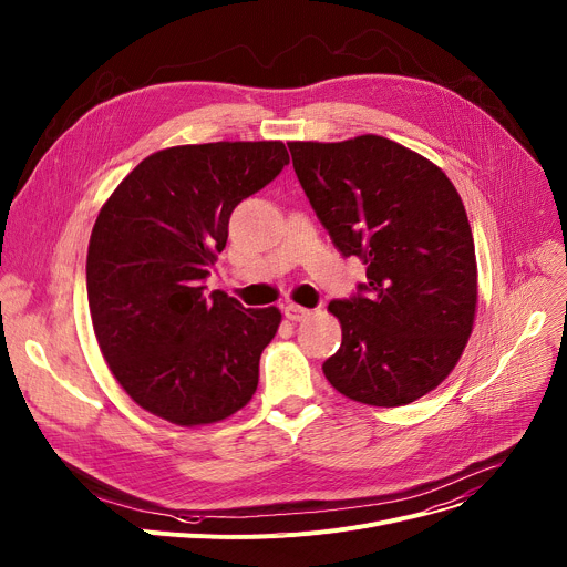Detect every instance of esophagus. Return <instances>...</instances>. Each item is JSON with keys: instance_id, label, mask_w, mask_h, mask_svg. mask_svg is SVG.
Masks as SVG:
<instances>
[{"instance_id": "1", "label": "esophagus", "mask_w": 567, "mask_h": 567, "mask_svg": "<svg viewBox=\"0 0 567 567\" xmlns=\"http://www.w3.org/2000/svg\"><path fill=\"white\" fill-rule=\"evenodd\" d=\"M282 310H285V317H287L289 321H303V319L310 317V310H308V308L296 306V303H287Z\"/></svg>"}]
</instances>
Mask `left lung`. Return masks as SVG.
<instances>
[{
	"mask_svg": "<svg viewBox=\"0 0 567 567\" xmlns=\"http://www.w3.org/2000/svg\"><path fill=\"white\" fill-rule=\"evenodd\" d=\"M287 145L334 248L367 264L360 293L328 306L342 326L328 383L367 405L417 401L454 371L474 328L476 255L456 186L385 136Z\"/></svg>",
	"mask_w": 567,
	"mask_h": 567,
	"instance_id": "left-lung-1",
	"label": "left lung"
}]
</instances>
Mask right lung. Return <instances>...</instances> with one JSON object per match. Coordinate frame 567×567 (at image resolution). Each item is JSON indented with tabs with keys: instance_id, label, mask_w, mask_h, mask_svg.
I'll use <instances>...</instances> for the list:
<instances>
[{
	"instance_id": "add662e5",
	"label": "right lung",
	"mask_w": 567,
	"mask_h": 567,
	"mask_svg": "<svg viewBox=\"0 0 567 567\" xmlns=\"http://www.w3.org/2000/svg\"><path fill=\"white\" fill-rule=\"evenodd\" d=\"M282 141L175 145L145 157L93 225L86 289L113 379L177 426L228 420L257 390L278 308L246 310L205 278L228 241L233 209L285 166Z\"/></svg>"
}]
</instances>
